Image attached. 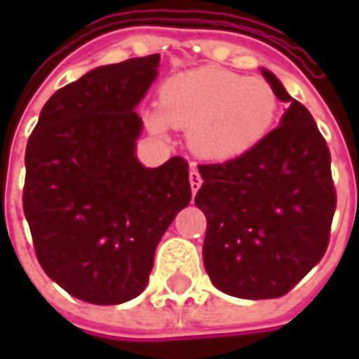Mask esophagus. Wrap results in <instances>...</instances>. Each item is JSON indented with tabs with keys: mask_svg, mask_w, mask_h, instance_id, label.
<instances>
[{
	"mask_svg": "<svg viewBox=\"0 0 359 359\" xmlns=\"http://www.w3.org/2000/svg\"><path fill=\"white\" fill-rule=\"evenodd\" d=\"M200 187H202V175L198 172L196 167H192L190 169V188H192V194H196L200 190Z\"/></svg>",
	"mask_w": 359,
	"mask_h": 359,
	"instance_id": "obj_1",
	"label": "esophagus"
}]
</instances>
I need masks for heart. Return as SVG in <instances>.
<instances>
[{"label":"heart","mask_w":359,"mask_h":359,"mask_svg":"<svg viewBox=\"0 0 359 359\" xmlns=\"http://www.w3.org/2000/svg\"><path fill=\"white\" fill-rule=\"evenodd\" d=\"M277 113V94L264 79L200 67L163 82L157 111H149L146 123L156 134L165 133L167 125L188 128V140L198 156L231 161L264 140Z\"/></svg>","instance_id":"heart-1"}]
</instances>
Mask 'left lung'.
<instances>
[{
  "mask_svg": "<svg viewBox=\"0 0 359 359\" xmlns=\"http://www.w3.org/2000/svg\"><path fill=\"white\" fill-rule=\"evenodd\" d=\"M265 81L288 109L256 148L198 165L196 205L208 219L203 265L221 292L244 300L285 296L323 257L337 192L331 154L316 121L277 76Z\"/></svg>",
  "mask_w": 359,
  "mask_h": 359,
  "instance_id": "obj_1",
  "label": "left lung"
}]
</instances>
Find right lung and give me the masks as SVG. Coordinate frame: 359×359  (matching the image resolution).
<instances>
[{
  "mask_svg": "<svg viewBox=\"0 0 359 359\" xmlns=\"http://www.w3.org/2000/svg\"><path fill=\"white\" fill-rule=\"evenodd\" d=\"M159 55L97 67L43 105L25 154L22 210L46 275L79 300L111 306L148 285L163 233L192 198L188 163L146 169L134 107Z\"/></svg>",
  "mask_w": 359,
  "mask_h": 359,
  "instance_id": "obj_1",
  "label": "right lung"
}]
</instances>
